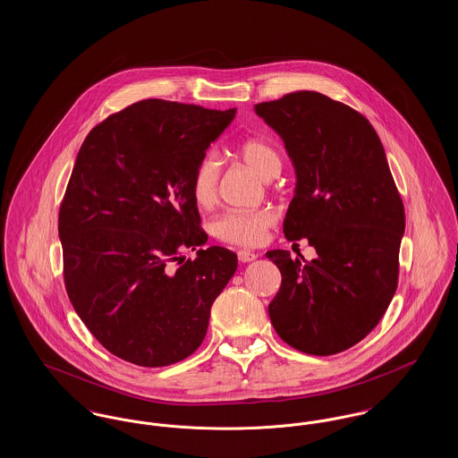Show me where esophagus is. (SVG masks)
I'll list each match as a JSON object with an SVG mask.
<instances>
[{"label": "esophagus", "instance_id": "obj_1", "mask_svg": "<svg viewBox=\"0 0 458 458\" xmlns=\"http://www.w3.org/2000/svg\"><path fill=\"white\" fill-rule=\"evenodd\" d=\"M237 256H239L240 262H250L258 259V254H254V252H250V250H245V249H240L239 252H237Z\"/></svg>", "mask_w": 458, "mask_h": 458}]
</instances>
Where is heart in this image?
Wrapping results in <instances>:
<instances>
[{"label": "heart", "mask_w": 458, "mask_h": 458, "mask_svg": "<svg viewBox=\"0 0 458 458\" xmlns=\"http://www.w3.org/2000/svg\"><path fill=\"white\" fill-rule=\"evenodd\" d=\"M235 154L240 159L264 180L278 174L282 168V157L278 151L262 139H245L237 144ZM219 163L213 154L204 156L197 163L192 174L191 191L197 206L208 208L218 196ZM276 216L269 209H240L221 215L213 223V232L219 240L242 247L259 245L267 228H271Z\"/></svg>", "instance_id": "1"}]
</instances>
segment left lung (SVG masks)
I'll use <instances>...</instances> for the list:
<instances>
[{
  "instance_id": "obj_1",
  "label": "left lung",
  "mask_w": 458,
  "mask_h": 458,
  "mask_svg": "<svg viewBox=\"0 0 458 458\" xmlns=\"http://www.w3.org/2000/svg\"><path fill=\"white\" fill-rule=\"evenodd\" d=\"M284 140L295 189L284 221L312 261L267 250L282 286L267 307L284 344L310 355L353 347L379 323L398 282L405 213L385 148L355 109L299 90L254 106Z\"/></svg>"
}]
</instances>
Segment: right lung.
<instances>
[{"mask_svg": "<svg viewBox=\"0 0 458 458\" xmlns=\"http://www.w3.org/2000/svg\"><path fill=\"white\" fill-rule=\"evenodd\" d=\"M235 113L144 99L94 127L77 154L58 218L66 293L96 340L127 362L163 368L194 353L237 271L232 250L202 249L191 191ZM185 248L198 249L196 260L184 261Z\"/></svg>", "mask_w": 458, "mask_h": 458, "instance_id": "add662e5", "label": "right lung"}]
</instances>
